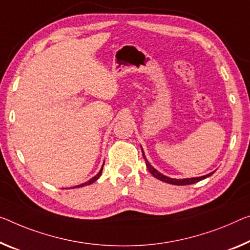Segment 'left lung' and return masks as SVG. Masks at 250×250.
Here are the masks:
<instances>
[{
  "label": "left lung",
  "mask_w": 250,
  "mask_h": 250,
  "mask_svg": "<svg viewBox=\"0 0 250 250\" xmlns=\"http://www.w3.org/2000/svg\"><path fill=\"white\" fill-rule=\"evenodd\" d=\"M142 153H143V157L145 160V163H146V167L148 168V171L151 172V174L153 176H155L156 179L161 180V181L163 182H167V183H170V184H175V186H188V184H193V183H197L199 181H201V180L208 178L211 174H213V172H211V173L207 174V175H203V176H199V178H191V179H172V178H168V176H165L162 173H160L159 171L155 170L154 167H152L151 164L148 163V161L146 160V157H145V154L143 152V149H142Z\"/></svg>",
  "instance_id": "left-lung-1"
}]
</instances>
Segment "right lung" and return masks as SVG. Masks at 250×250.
<instances>
[{"label":"right lung","instance_id":"1","mask_svg":"<svg viewBox=\"0 0 250 250\" xmlns=\"http://www.w3.org/2000/svg\"><path fill=\"white\" fill-rule=\"evenodd\" d=\"M103 167H104V165H103ZM102 172H103V167L101 168V171H99V172H98V174H97V175H95L93 179H90V180H89V181H87V182H85V183H83V184H79V186H76V187H74V188H79V187H85V186H89V184H91V183H94V182L96 181V180H98V178H99V176H101V175H102Z\"/></svg>","mask_w":250,"mask_h":250}]
</instances>
